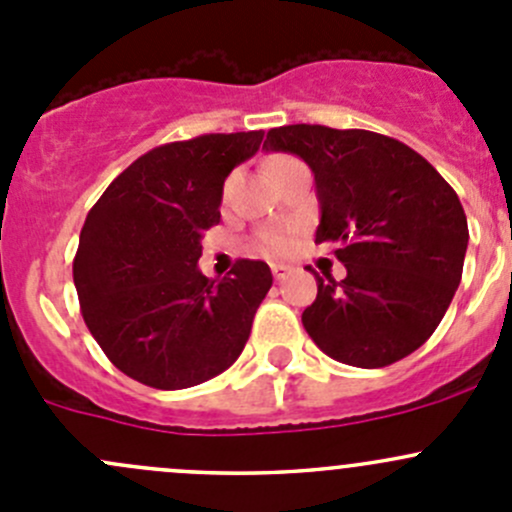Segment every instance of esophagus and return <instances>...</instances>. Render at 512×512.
I'll use <instances>...</instances> for the list:
<instances>
[{"mask_svg":"<svg viewBox=\"0 0 512 512\" xmlns=\"http://www.w3.org/2000/svg\"><path fill=\"white\" fill-rule=\"evenodd\" d=\"M292 272H294L292 265H282V262H275V265H272V275H275V280H287Z\"/></svg>","mask_w":512,"mask_h":512,"instance_id":"34e87169","label":"esophagus"}]
</instances>
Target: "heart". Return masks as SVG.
<instances>
[{
    "instance_id": "1",
    "label": "heart",
    "mask_w": 512,
    "mask_h": 512,
    "mask_svg": "<svg viewBox=\"0 0 512 512\" xmlns=\"http://www.w3.org/2000/svg\"><path fill=\"white\" fill-rule=\"evenodd\" d=\"M282 160L287 158H275L270 163V168H275V165L282 163ZM230 190H232V178H227L225 198L230 195ZM252 247H255L257 252H262V255H282V252L289 247V237L282 227H262V230L255 235V240H252Z\"/></svg>"
}]
</instances>
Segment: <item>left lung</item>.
Segmentation results:
<instances>
[{"mask_svg": "<svg viewBox=\"0 0 512 512\" xmlns=\"http://www.w3.org/2000/svg\"><path fill=\"white\" fill-rule=\"evenodd\" d=\"M267 151L312 168L319 220L314 242H334L347 277L317 275L302 324L332 359L381 369L416 352L441 324L468 247L456 190L396 138L361 128H272Z\"/></svg>", "mask_w": 512, "mask_h": 512, "instance_id": "left-lung-1", "label": "left lung"}]
</instances>
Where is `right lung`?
Instances as JSON below:
<instances>
[{
  "instance_id": "obj_1",
  "label": "right lung",
  "mask_w": 512,
  "mask_h": 512,
  "mask_svg": "<svg viewBox=\"0 0 512 512\" xmlns=\"http://www.w3.org/2000/svg\"><path fill=\"white\" fill-rule=\"evenodd\" d=\"M265 133H205L133 160L81 227L74 285L81 314L116 369L175 391L223 374L242 354L272 287L262 260L223 280L198 270L203 232L220 223L225 178Z\"/></svg>"
}]
</instances>
